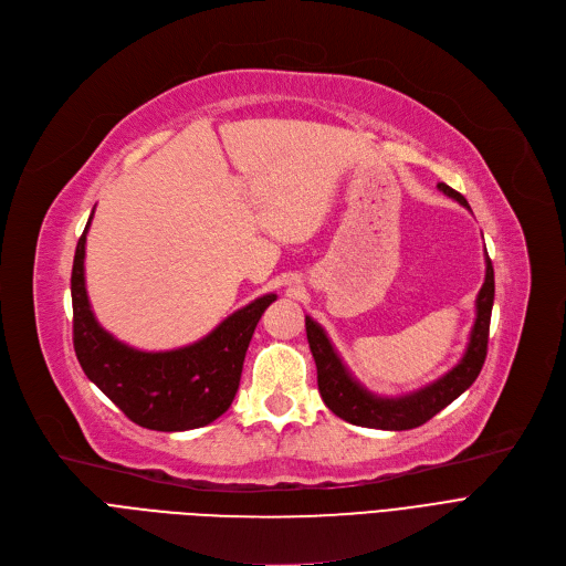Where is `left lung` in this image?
Instances as JSON below:
<instances>
[{
  "instance_id": "8db88e82",
  "label": "left lung",
  "mask_w": 566,
  "mask_h": 566,
  "mask_svg": "<svg viewBox=\"0 0 566 566\" xmlns=\"http://www.w3.org/2000/svg\"><path fill=\"white\" fill-rule=\"evenodd\" d=\"M438 190L457 199L461 206L470 208L465 197L454 188L438 184ZM493 295H495L493 265L486 254V277L478 293V303H474V307H478V318H474L470 342L461 363L444 376H440L438 380H433L431 385H427V388L403 397H376L369 390H365L344 367L335 346L331 344L328 335H325L321 325L312 316H305L307 342L316 363L321 399L337 415V418L358 427L385 429V431H406V429L422 427L433 418L436 412H440L444 406H450L457 397H461L474 382V378L480 376L486 360Z\"/></svg>"
}]
</instances>
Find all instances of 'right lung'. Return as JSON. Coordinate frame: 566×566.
<instances>
[{
  "mask_svg": "<svg viewBox=\"0 0 566 566\" xmlns=\"http://www.w3.org/2000/svg\"><path fill=\"white\" fill-rule=\"evenodd\" d=\"M88 224L92 218L77 241L71 275L73 346L86 378L144 429L188 431L211 424L231 406L256 323L277 295H261L190 346L137 350L103 331L88 305L84 286Z\"/></svg>",
  "mask_w": 566,
  "mask_h": 566,
  "instance_id": "1",
  "label": "right lung"
}]
</instances>
